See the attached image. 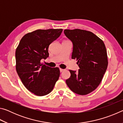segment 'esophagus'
I'll return each instance as SVG.
<instances>
[{"instance_id":"1","label":"esophagus","mask_w":123,"mask_h":123,"mask_svg":"<svg viewBox=\"0 0 123 123\" xmlns=\"http://www.w3.org/2000/svg\"><path fill=\"white\" fill-rule=\"evenodd\" d=\"M64 70V69H61V68H60V72L61 73V72H63Z\"/></svg>"}]
</instances>
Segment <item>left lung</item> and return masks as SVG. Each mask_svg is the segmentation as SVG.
I'll list each match as a JSON object with an SVG mask.
<instances>
[{
	"mask_svg": "<svg viewBox=\"0 0 123 123\" xmlns=\"http://www.w3.org/2000/svg\"><path fill=\"white\" fill-rule=\"evenodd\" d=\"M73 43L72 59L78 62V72L69 70L66 82L75 93L86 95L97 88L107 69V51L103 41L92 32L81 29L64 30Z\"/></svg>",
	"mask_w": 123,
	"mask_h": 123,
	"instance_id": "8db88e82",
	"label": "left lung"
}]
</instances>
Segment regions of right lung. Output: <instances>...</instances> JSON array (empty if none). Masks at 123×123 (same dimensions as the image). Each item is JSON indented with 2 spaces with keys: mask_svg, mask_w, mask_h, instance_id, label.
<instances>
[{
  "mask_svg": "<svg viewBox=\"0 0 123 123\" xmlns=\"http://www.w3.org/2000/svg\"><path fill=\"white\" fill-rule=\"evenodd\" d=\"M62 29L37 30L25 35L16 51V70L24 86L38 96L50 93L59 78L57 67L41 63L49 56L48 48L59 38Z\"/></svg>",
  "mask_w": 123,
  "mask_h": 123,
  "instance_id": "right-lung-1",
  "label": "right lung"
}]
</instances>
